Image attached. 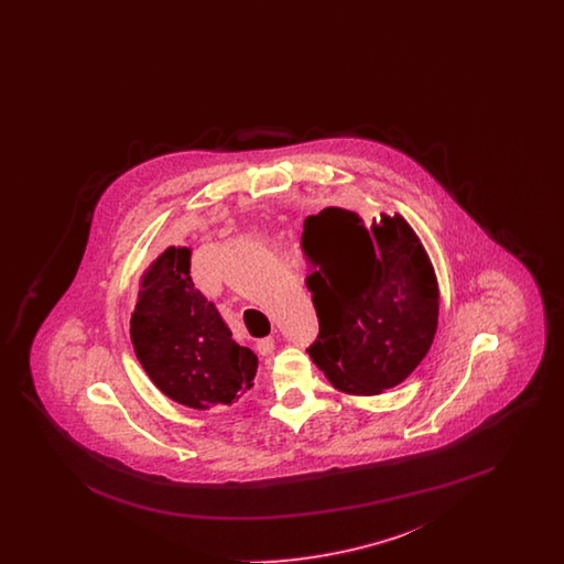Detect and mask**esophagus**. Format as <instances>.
<instances>
[{
  "instance_id": "obj_1",
  "label": "esophagus",
  "mask_w": 564,
  "mask_h": 564,
  "mask_svg": "<svg viewBox=\"0 0 564 564\" xmlns=\"http://www.w3.org/2000/svg\"><path fill=\"white\" fill-rule=\"evenodd\" d=\"M274 349V338H262V340H258L256 343V350L260 352V355H269Z\"/></svg>"
}]
</instances>
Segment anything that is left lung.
Returning <instances> with one entry per match:
<instances>
[{
  "mask_svg": "<svg viewBox=\"0 0 564 564\" xmlns=\"http://www.w3.org/2000/svg\"><path fill=\"white\" fill-rule=\"evenodd\" d=\"M306 288L319 319L308 347L327 380L350 395L400 384L427 355L440 311L430 256L402 215L370 226L327 207L304 219Z\"/></svg>",
  "mask_w": 564,
  "mask_h": 564,
  "instance_id": "obj_1",
  "label": "left lung"
}]
</instances>
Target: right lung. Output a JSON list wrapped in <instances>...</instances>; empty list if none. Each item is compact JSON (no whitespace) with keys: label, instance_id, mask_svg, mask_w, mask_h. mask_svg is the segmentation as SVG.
<instances>
[{"label":"right lung","instance_id":"add662e5","mask_svg":"<svg viewBox=\"0 0 564 564\" xmlns=\"http://www.w3.org/2000/svg\"><path fill=\"white\" fill-rule=\"evenodd\" d=\"M188 247H169L141 279L131 315L134 355L173 402L207 410L253 387L258 357L232 340L214 302L189 276Z\"/></svg>","mask_w":564,"mask_h":564}]
</instances>
